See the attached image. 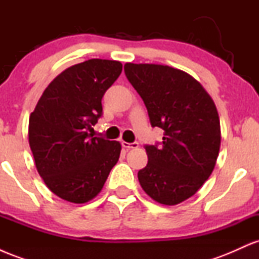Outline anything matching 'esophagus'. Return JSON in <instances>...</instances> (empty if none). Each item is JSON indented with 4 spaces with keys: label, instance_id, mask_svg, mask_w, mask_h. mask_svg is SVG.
<instances>
[{
    "label": "esophagus",
    "instance_id": "esophagus-1",
    "mask_svg": "<svg viewBox=\"0 0 259 259\" xmlns=\"http://www.w3.org/2000/svg\"><path fill=\"white\" fill-rule=\"evenodd\" d=\"M121 145H123L124 148H126V150H130V148H138L139 147V142H125L123 141L121 142Z\"/></svg>",
    "mask_w": 259,
    "mask_h": 259
}]
</instances>
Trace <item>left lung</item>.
<instances>
[{
	"label": "left lung",
	"instance_id": "8db88e82",
	"mask_svg": "<svg viewBox=\"0 0 259 259\" xmlns=\"http://www.w3.org/2000/svg\"><path fill=\"white\" fill-rule=\"evenodd\" d=\"M124 72L146 106L162 144L146 145L138 178L152 200L174 206L194 196L214 169L221 121L212 97L190 74L162 64L126 63Z\"/></svg>",
	"mask_w": 259,
	"mask_h": 259
}]
</instances>
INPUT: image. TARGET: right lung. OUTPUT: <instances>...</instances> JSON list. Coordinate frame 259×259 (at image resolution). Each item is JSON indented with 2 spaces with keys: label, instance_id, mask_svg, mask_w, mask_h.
<instances>
[{
  "label": "right lung",
  "instance_id": "add662e5",
  "mask_svg": "<svg viewBox=\"0 0 259 259\" xmlns=\"http://www.w3.org/2000/svg\"><path fill=\"white\" fill-rule=\"evenodd\" d=\"M123 64L89 59L52 80L29 118V145L46 186L72 203L100 194L120 156L118 141L96 138L92 125L102 115L103 95Z\"/></svg>",
  "mask_w": 259,
  "mask_h": 259
}]
</instances>
